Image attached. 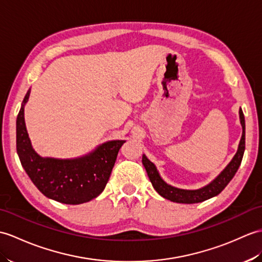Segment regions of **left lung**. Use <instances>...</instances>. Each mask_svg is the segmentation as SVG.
<instances>
[{"label":"left lung","instance_id":"left-lung-1","mask_svg":"<svg viewBox=\"0 0 262 262\" xmlns=\"http://www.w3.org/2000/svg\"><path fill=\"white\" fill-rule=\"evenodd\" d=\"M239 115H240V123L242 126V136L240 139L238 150H236L232 161L228 164V166L224 168L210 184H208L202 188H199V190H182V188L168 185L166 182L163 181L154 164L151 163L145 155H143V159H142L143 165L146 169V172H147L148 178L151 182V185H153L156 192L159 193L161 196L172 201V202L185 203V204L203 202L205 200L216 196L217 194H220L223 191V188L229 184V182L233 179L234 174L236 173V171H238V168L241 164L243 153H245L246 124H245V116H243L241 108L239 111Z\"/></svg>","mask_w":262,"mask_h":262}]
</instances>
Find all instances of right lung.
Masks as SVG:
<instances>
[{
    "label": "right lung",
    "mask_w": 262,
    "mask_h": 262,
    "mask_svg": "<svg viewBox=\"0 0 262 262\" xmlns=\"http://www.w3.org/2000/svg\"><path fill=\"white\" fill-rule=\"evenodd\" d=\"M24 97L16 118V151L24 171L38 190L64 204H81L97 198L111 176L117 154L126 141H109L91 153L71 160L41 157L32 148L24 121Z\"/></svg>",
    "instance_id": "obj_1"
}]
</instances>
